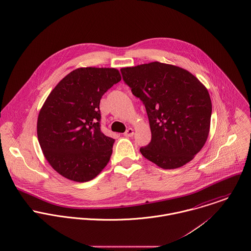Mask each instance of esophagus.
Wrapping results in <instances>:
<instances>
[{"instance_id": "1", "label": "esophagus", "mask_w": 251, "mask_h": 251, "mask_svg": "<svg viewBox=\"0 0 251 251\" xmlns=\"http://www.w3.org/2000/svg\"><path fill=\"white\" fill-rule=\"evenodd\" d=\"M134 135V129L133 128H129L126 130V132L124 133L125 137H133Z\"/></svg>"}]
</instances>
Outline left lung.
<instances>
[{"mask_svg": "<svg viewBox=\"0 0 251 251\" xmlns=\"http://www.w3.org/2000/svg\"><path fill=\"white\" fill-rule=\"evenodd\" d=\"M120 71L148 112L151 142L140 150L143 156L166 170L190 162L209 134L211 100L206 87L187 70L157 61Z\"/></svg>", "mask_w": 251, "mask_h": 251, "instance_id": "left-lung-1", "label": "left lung"}]
</instances>
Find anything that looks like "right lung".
<instances>
[{"label": "right lung", "mask_w": 251, "mask_h": 251, "mask_svg": "<svg viewBox=\"0 0 251 251\" xmlns=\"http://www.w3.org/2000/svg\"><path fill=\"white\" fill-rule=\"evenodd\" d=\"M120 80L114 68H78L61 79L44 102L38 139L46 159L62 176L86 182L107 165L114 140L100 132V100Z\"/></svg>", "instance_id": "right-lung-1"}]
</instances>
